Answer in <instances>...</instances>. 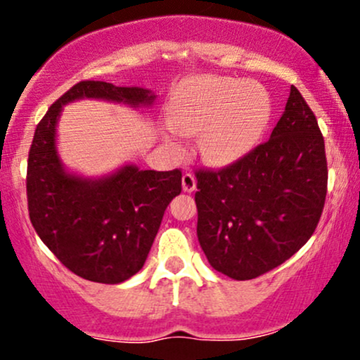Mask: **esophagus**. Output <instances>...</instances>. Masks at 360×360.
<instances>
[{
    "mask_svg": "<svg viewBox=\"0 0 360 360\" xmlns=\"http://www.w3.org/2000/svg\"><path fill=\"white\" fill-rule=\"evenodd\" d=\"M181 184H183V191L184 193H193L194 189H196V177L193 174H189V172H186L183 176V179H181Z\"/></svg>",
    "mask_w": 360,
    "mask_h": 360,
    "instance_id": "34e87169",
    "label": "esophagus"
}]
</instances>
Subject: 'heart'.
Segmentation results:
<instances>
[{
    "mask_svg": "<svg viewBox=\"0 0 360 360\" xmlns=\"http://www.w3.org/2000/svg\"><path fill=\"white\" fill-rule=\"evenodd\" d=\"M269 93L252 81L200 76L177 89L169 123L200 137L201 157L212 166H230L250 154L271 122Z\"/></svg>",
    "mask_w": 360,
    "mask_h": 360,
    "instance_id": "obj_1",
    "label": "heart"
}]
</instances>
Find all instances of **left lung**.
<instances>
[{
    "instance_id": "8db88e82",
    "label": "left lung",
    "mask_w": 360,
    "mask_h": 360,
    "mask_svg": "<svg viewBox=\"0 0 360 360\" xmlns=\"http://www.w3.org/2000/svg\"><path fill=\"white\" fill-rule=\"evenodd\" d=\"M198 240L213 269L254 279L295 255L315 232L326 196L325 142L291 86L267 142L220 171H198Z\"/></svg>"
}]
</instances>
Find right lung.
<instances>
[{"mask_svg":"<svg viewBox=\"0 0 360 360\" xmlns=\"http://www.w3.org/2000/svg\"><path fill=\"white\" fill-rule=\"evenodd\" d=\"M79 100L139 108L152 106L155 94L103 81L77 82L40 120L28 154V213L40 240L82 279L118 284L146 264L183 174L179 169L142 171L135 164L101 177L69 172L57 150V123L62 108Z\"/></svg>","mask_w":360,"mask_h":360,"instance_id":"add662e5","label":"right lung"}]
</instances>
